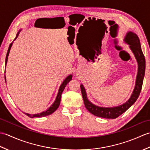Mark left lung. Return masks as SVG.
I'll use <instances>...</instances> for the list:
<instances>
[{"mask_svg": "<svg viewBox=\"0 0 150 150\" xmlns=\"http://www.w3.org/2000/svg\"><path fill=\"white\" fill-rule=\"evenodd\" d=\"M124 42L129 46V49L134 55L138 64V72L136 77L134 90L133 91L131 97L125 103L118 106L105 108L98 106L91 103L87 97L86 91L84 86L81 84V90L85 107L91 113L97 117L104 118V119H115L125 112L128 108L135 103L139 96L140 93H141L146 68L145 57L142 53L141 43H140L138 36L135 33L130 31L126 33L125 37H124Z\"/></svg>", "mask_w": 150, "mask_h": 150, "instance_id": "obj_1", "label": "left lung"}]
</instances>
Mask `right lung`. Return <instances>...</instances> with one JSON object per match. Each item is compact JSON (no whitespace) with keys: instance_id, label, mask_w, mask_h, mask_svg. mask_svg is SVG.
Listing matches in <instances>:
<instances>
[{"instance_id":"1","label":"right lung","mask_w":150,"mask_h":150,"mask_svg":"<svg viewBox=\"0 0 150 150\" xmlns=\"http://www.w3.org/2000/svg\"><path fill=\"white\" fill-rule=\"evenodd\" d=\"M21 31V30H19L18 32L17 33V35H16V37L15 38L14 40H15L16 39H17V38L18 37V35H19V33H20V31ZM13 40V41H14ZM13 42H11L10 44V45H9V48H8V52H7V54H6V61H5V64H6H6H7V62H8V56H9V52H10V50H11V47L13 45ZM6 66H5V71H6ZM5 77V81L6 82V75H4ZM72 79V75H68V77H67L64 80V81L62 82V83L61 84V85H60V86L59 88V92H58V94H57V97L55 98V100L54 101V103L51 105V106L48 108V109H47L46 111H42V112H41L40 113H37V114H33V115H31V114H29V113H25V114L27 115L29 117H31V118H34V117H44V116H47V115H51L52 113H53L54 111H55L57 108H59V105H60V99H61V95H62V93L63 92L64 90V88L66 87V86L68 84V82L71 81Z\"/></svg>"}]
</instances>
